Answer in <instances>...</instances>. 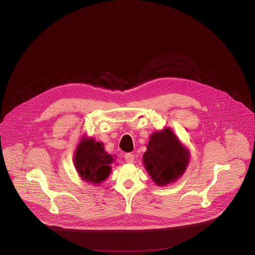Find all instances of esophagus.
I'll return each mask as SVG.
<instances>
[{
    "instance_id": "1",
    "label": "esophagus",
    "mask_w": 255,
    "mask_h": 255,
    "mask_svg": "<svg viewBox=\"0 0 255 255\" xmlns=\"http://www.w3.org/2000/svg\"><path fill=\"white\" fill-rule=\"evenodd\" d=\"M125 160L128 162V163H132L134 161V154L132 153H127L125 155Z\"/></svg>"
}]
</instances>
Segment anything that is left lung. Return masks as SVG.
Masks as SVG:
<instances>
[{"instance_id": "1", "label": "left lung", "mask_w": 255, "mask_h": 255, "mask_svg": "<svg viewBox=\"0 0 255 255\" xmlns=\"http://www.w3.org/2000/svg\"><path fill=\"white\" fill-rule=\"evenodd\" d=\"M189 153L172 131L165 128L153 133L148 150L143 155L145 167L157 185H166L177 179L188 164Z\"/></svg>"}]
</instances>
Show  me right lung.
Here are the masks:
<instances>
[{
    "label": "right lung",
    "instance_id": "add662e5",
    "mask_svg": "<svg viewBox=\"0 0 255 255\" xmlns=\"http://www.w3.org/2000/svg\"><path fill=\"white\" fill-rule=\"evenodd\" d=\"M113 157L104 151L102 143L84 139L75 154V165L79 174L87 181L100 183L109 174Z\"/></svg>",
    "mask_w": 255,
    "mask_h": 255
}]
</instances>
